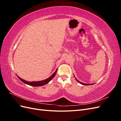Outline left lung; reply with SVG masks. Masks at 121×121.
<instances>
[{
    "label": "left lung",
    "mask_w": 121,
    "mask_h": 121,
    "mask_svg": "<svg viewBox=\"0 0 121 121\" xmlns=\"http://www.w3.org/2000/svg\"><path fill=\"white\" fill-rule=\"evenodd\" d=\"M74 77L75 78V79H76V80L79 83H80V84H82V85H93V84H85V83H82V82H80L78 80H77V79L76 78V77H75V76H74Z\"/></svg>",
    "instance_id": "left-lung-1"
}]
</instances>
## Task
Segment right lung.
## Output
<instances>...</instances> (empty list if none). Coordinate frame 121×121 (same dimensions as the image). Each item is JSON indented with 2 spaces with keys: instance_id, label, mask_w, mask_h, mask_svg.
<instances>
[{
  "instance_id": "1",
  "label": "right lung",
  "mask_w": 121,
  "mask_h": 121,
  "mask_svg": "<svg viewBox=\"0 0 121 121\" xmlns=\"http://www.w3.org/2000/svg\"><path fill=\"white\" fill-rule=\"evenodd\" d=\"M57 69H56V71H55V72L53 73V74L50 77H49L48 78H47L45 80H42V81H33V82H28L26 81L25 80H23L22 78H21L20 77H19V76H17V77L18 78H19V79L21 80V81H22L23 83H24L25 84H26L27 85H30L32 86H34V87H37V86H43L45 85V84H47L48 83H49L51 80L52 79V78L54 77L56 75V73L57 72Z\"/></svg>"
}]
</instances>
